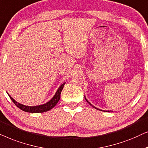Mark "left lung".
<instances>
[{"instance_id": "1", "label": "left lung", "mask_w": 148, "mask_h": 148, "mask_svg": "<svg viewBox=\"0 0 148 148\" xmlns=\"http://www.w3.org/2000/svg\"><path fill=\"white\" fill-rule=\"evenodd\" d=\"M85 99H86V101H87V102H88V103H89L90 106H92V105H91V103H89V102H88V101H87V100H86V98H85ZM92 106V107H93V108H96L95 107V106ZM96 109H97V110H99V109H97V108H96ZM108 112H109V111H108Z\"/></svg>"}]
</instances>
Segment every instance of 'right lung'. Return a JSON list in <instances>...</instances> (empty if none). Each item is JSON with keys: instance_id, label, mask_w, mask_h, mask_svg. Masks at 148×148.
I'll return each instance as SVG.
<instances>
[{"instance_id": "1", "label": "right lung", "mask_w": 148, "mask_h": 148, "mask_svg": "<svg viewBox=\"0 0 148 148\" xmlns=\"http://www.w3.org/2000/svg\"><path fill=\"white\" fill-rule=\"evenodd\" d=\"M65 83L62 84L60 87H59L58 90H57L56 93L53 96V97L51 99L49 102H47L45 104H43V105H40L37 106H24L23 104H21L18 103L15 101V99H13L11 96H9V97L11 98V99L12 100V101L15 103V105L17 106V108H19V109H21L23 111L25 112H29V113H42V112H47L49 110L52 109L53 108H54L55 106H56V104L58 103V101H60V96H61V92H62V90L64 88Z\"/></svg>"}]
</instances>
